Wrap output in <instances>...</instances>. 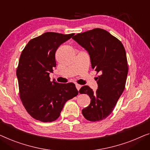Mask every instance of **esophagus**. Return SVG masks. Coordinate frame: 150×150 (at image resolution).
<instances>
[{
	"label": "esophagus",
	"mask_w": 150,
	"mask_h": 150,
	"mask_svg": "<svg viewBox=\"0 0 150 150\" xmlns=\"http://www.w3.org/2000/svg\"><path fill=\"white\" fill-rule=\"evenodd\" d=\"M75 86H76V88H77V90H79V89H80V88H81V86L79 85V84H76Z\"/></svg>",
	"instance_id": "esophagus-1"
}]
</instances>
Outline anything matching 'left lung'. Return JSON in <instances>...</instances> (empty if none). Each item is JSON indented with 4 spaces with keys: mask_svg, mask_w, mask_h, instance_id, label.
I'll return each mask as SVG.
<instances>
[{
    "mask_svg": "<svg viewBox=\"0 0 150 150\" xmlns=\"http://www.w3.org/2000/svg\"><path fill=\"white\" fill-rule=\"evenodd\" d=\"M73 39L87 50L92 68L100 73L96 92L88 86L79 90L91 99L82 114L89 121H100L112 113L125 88L128 71L126 50L120 40L101 28L77 34Z\"/></svg>",
    "mask_w": 150,
    "mask_h": 150,
    "instance_id": "8db88e82",
    "label": "left lung"
}]
</instances>
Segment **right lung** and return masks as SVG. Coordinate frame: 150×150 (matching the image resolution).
Listing matches in <instances>:
<instances>
[{
  "label": "right lung",
  "mask_w": 150,
  "mask_h": 150,
  "mask_svg": "<svg viewBox=\"0 0 150 150\" xmlns=\"http://www.w3.org/2000/svg\"><path fill=\"white\" fill-rule=\"evenodd\" d=\"M75 34L47 32L28 42L17 68L20 96L29 114L43 122L60 116L65 103L78 94L73 83L51 81L50 73L56 67L55 54L61 44Z\"/></svg>",
  "instance_id": "right-lung-1"
}]
</instances>
